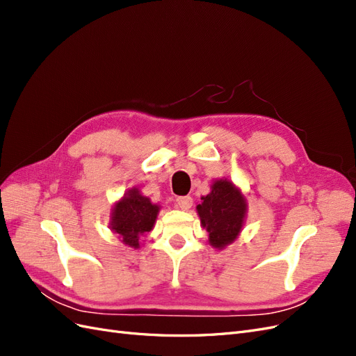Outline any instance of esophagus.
Returning <instances> with one entry per match:
<instances>
[{
  "instance_id": "1",
  "label": "esophagus",
  "mask_w": 356,
  "mask_h": 356,
  "mask_svg": "<svg viewBox=\"0 0 356 356\" xmlns=\"http://www.w3.org/2000/svg\"><path fill=\"white\" fill-rule=\"evenodd\" d=\"M191 204H193V199L190 196H182V197L177 199L175 208L181 209V211H188L191 208Z\"/></svg>"
}]
</instances>
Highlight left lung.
Returning <instances> with one entry per match:
<instances>
[{"label": "left lung", "mask_w": 356, "mask_h": 356, "mask_svg": "<svg viewBox=\"0 0 356 356\" xmlns=\"http://www.w3.org/2000/svg\"><path fill=\"white\" fill-rule=\"evenodd\" d=\"M200 225L208 232L215 250H224L241 236L248 213V202L242 190L227 178L213 179L211 193L202 196L196 207Z\"/></svg>", "instance_id": "obj_1"}]
</instances>
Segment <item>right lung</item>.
<instances>
[{
	"instance_id": "obj_1",
	"label": "right lung",
	"mask_w": 356,
	"mask_h": 356,
	"mask_svg": "<svg viewBox=\"0 0 356 356\" xmlns=\"http://www.w3.org/2000/svg\"><path fill=\"white\" fill-rule=\"evenodd\" d=\"M159 211L160 204L153 203L136 187H132L114 203L110 215V230L118 234L123 245L138 250L143 236L153 230Z\"/></svg>"
}]
</instances>
